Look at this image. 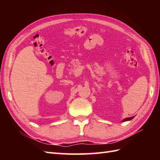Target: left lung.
Masks as SVG:
<instances>
[{
	"instance_id": "obj_1",
	"label": "left lung",
	"mask_w": 160,
	"mask_h": 160,
	"mask_svg": "<svg viewBox=\"0 0 160 160\" xmlns=\"http://www.w3.org/2000/svg\"><path fill=\"white\" fill-rule=\"evenodd\" d=\"M134 118V116L133 117H131V118H125L124 120H122V122H126V121H129V120H132V118Z\"/></svg>"
}]
</instances>
